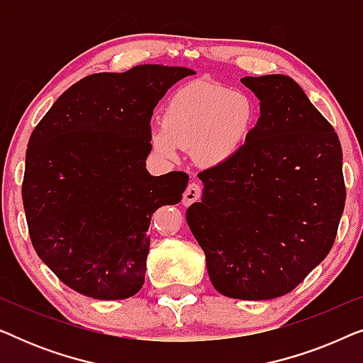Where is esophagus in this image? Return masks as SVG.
<instances>
[{
	"label": "esophagus",
	"mask_w": 363,
	"mask_h": 363,
	"mask_svg": "<svg viewBox=\"0 0 363 363\" xmlns=\"http://www.w3.org/2000/svg\"><path fill=\"white\" fill-rule=\"evenodd\" d=\"M200 196H201V185L196 182H191L190 185L186 186L185 193H183V205L185 206L191 205V203L200 200Z\"/></svg>",
	"instance_id": "obj_1"
}]
</instances>
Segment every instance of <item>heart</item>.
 Returning a JSON list of instances; mask_svg holds the SVG:
<instances>
[{
	"label": "heart",
	"mask_w": 363,
	"mask_h": 363,
	"mask_svg": "<svg viewBox=\"0 0 363 363\" xmlns=\"http://www.w3.org/2000/svg\"><path fill=\"white\" fill-rule=\"evenodd\" d=\"M255 123L256 106L250 96L193 82L168 101L162 127L152 132V145L165 158L175 157L177 147L193 150L198 163L215 167L245 147Z\"/></svg>",
	"instance_id": "heart-1"
}]
</instances>
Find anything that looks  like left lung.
Segmentation results:
<instances>
[{"instance_id":"1","label":"left lung","mask_w":363,"mask_h":363,"mask_svg":"<svg viewBox=\"0 0 363 363\" xmlns=\"http://www.w3.org/2000/svg\"><path fill=\"white\" fill-rule=\"evenodd\" d=\"M261 101L245 147L198 173L201 203L186 210L211 284L242 301L281 297L324 261L345 205L334 127L282 74L242 77Z\"/></svg>"}]
</instances>
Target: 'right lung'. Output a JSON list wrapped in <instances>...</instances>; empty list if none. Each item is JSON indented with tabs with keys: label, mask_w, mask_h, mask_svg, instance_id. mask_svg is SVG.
<instances>
[{
	"label": "right lung",
	"mask_w": 363,
	"mask_h": 363,
	"mask_svg": "<svg viewBox=\"0 0 363 363\" xmlns=\"http://www.w3.org/2000/svg\"><path fill=\"white\" fill-rule=\"evenodd\" d=\"M186 67L143 64L81 79L29 138L23 205L49 269L79 294L127 299L142 289L152 215L182 200L188 175L152 177L153 108Z\"/></svg>",
	"instance_id": "1"
}]
</instances>
